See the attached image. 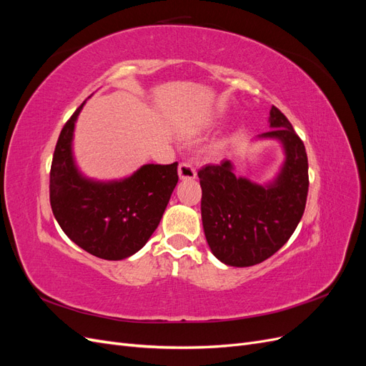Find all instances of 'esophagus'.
<instances>
[{
	"label": "esophagus",
	"instance_id": "34e87169",
	"mask_svg": "<svg viewBox=\"0 0 366 366\" xmlns=\"http://www.w3.org/2000/svg\"><path fill=\"white\" fill-rule=\"evenodd\" d=\"M179 177L182 180H194L197 177V171L189 162H182L179 164Z\"/></svg>",
	"mask_w": 366,
	"mask_h": 366
}]
</instances>
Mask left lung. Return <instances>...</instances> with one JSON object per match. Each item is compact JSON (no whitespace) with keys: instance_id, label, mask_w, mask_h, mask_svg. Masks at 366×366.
Here are the masks:
<instances>
[{"instance_id":"8db88e82","label":"left lung","mask_w":366,"mask_h":366,"mask_svg":"<svg viewBox=\"0 0 366 366\" xmlns=\"http://www.w3.org/2000/svg\"><path fill=\"white\" fill-rule=\"evenodd\" d=\"M270 131L261 139L282 143L285 162L274 182L261 186L234 174L229 160L198 171L202 219L215 257L234 267H249L278 252L304 215L308 160L304 142L278 108L270 109Z\"/></svg>"}]
</instances>
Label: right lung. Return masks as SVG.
<instances>
[{
  "label": "right lung",
  "mask_w": 366,
  "mask_h": 366,
  "mask_svg": "<svg viewBox=\"0 0 366 366\" xmlns=\"http://www.w3.org/2000/svg\"><path fill=\"white\" fill-rule=\"evenodd\" d=\"M84 104L64 125L54 148L51 210L74 244L97 258L125 259L145 246L157 229L179 182V163L143 164L119 182L85 179L76 168L71 151L74 122Z\"/></svg>",
  "instance_id": "right-lung-1"
}]
</instances>
